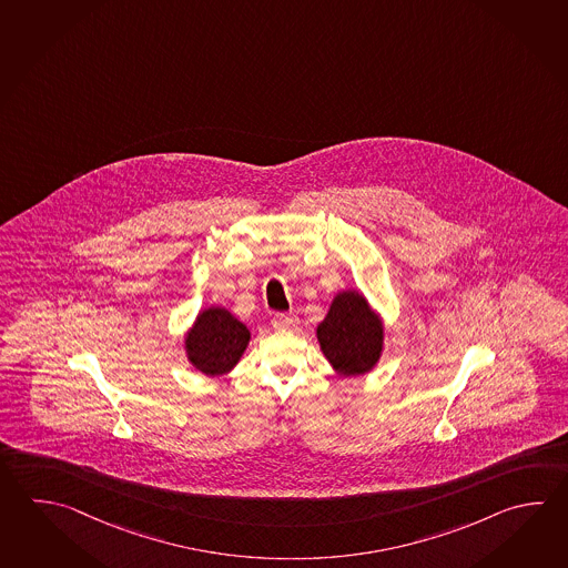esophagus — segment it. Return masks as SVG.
Instances as JSON below:
<instances>
[{"instance_id": "obj_1", "label": "esophagus", "mask_w": 568, "mask_h": 568, "mask_svg": "<svg viewBox=\"0 0 568 568\" xmlns=\"http://www.w3.org/2000/svg\"><path fill=\"white\" fill-rule=\"evenodd\" d=\"M295 325L290 313H273V327L275 329H291Z\"/></svg>"}]
</instances>
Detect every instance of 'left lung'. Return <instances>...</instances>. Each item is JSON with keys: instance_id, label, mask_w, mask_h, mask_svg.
I'll return each mask as SVG.
<instances>
[{"instance_id": "obj_1", "label": "left lung", "mask_w": 568, "mask_h": 568, "mask_svg": "<svg viewBox=\"0 0 568 568\" xmlns=\"http://www.w3.org/2000/svg\"><path fill=\"white\" fill-rule=\"evenodd\" d=\"M317 339L329 364L344 376L372 371L383 352V324L366 300L356 291L339 293L324 322Z\"/></svg>"}]
</instances>
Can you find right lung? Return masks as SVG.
<instances>
[{
  "mask_svg": "<svg viewBox=\"0 0 568 568\" xmlns=\"http://www.w3.org/2000/svg\"><path fill=\"white\" fill-rule=\"evenodd\" d=\"M251 334L232 313L210 307L197 315L196 324L185 337L187 358L197 371L219 376L234 368L243 356Z\"/></svg>",
  "mask_w": 568,
  "mask_h": 568,
  "instance_id": "1",
  "label": "right lung"
}]
</instances>
